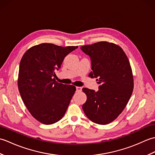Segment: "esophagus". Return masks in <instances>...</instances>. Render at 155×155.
<instances>
[{
  "label": "esophagus",
  "instance_id": "34e87169",
  "mask_svg": "<svg viewBox=\"0 0 155 155\" xmlns=\"http://www.w3.org/2000/svg\"><path fill=\"white\" fill-rule=\"evenodd\" d=\"M76 88H77V92H81L82 91V87H76Z\"/></svg>",
  "mask_w": 155,
  "mask_h": 155
}]
</instances>
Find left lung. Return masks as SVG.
I'll return each instance as SVG.
<instances>
[{"instance_id":"1","label":"left lung","mask_w":155,"mask_h":155,"mask_svg":"<svg viewBox=\"0 0 155 155\" xmlns=\"http://www.w3.org/2000/svg\"><path fill=\"white\" fill-rule=\"evenodd\" d=\"M91 60L89 77L98 78V91L83 88L87 101L83 105L88 119L107 124L118 117L133 93V76L129 61L123 49L112 42L102 41L81 47Z\"/></svg>"}]
</instances>
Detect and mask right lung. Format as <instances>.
Here are the masks:
<instances>
[{"label":"right lung","instance_id":"right-lung-1","mask_svg":"<svg viewBox=\"0 0 155 155\" xmlns=\"http://www.w3.org/2000/svg\"><path fill=\"white\" fill-rule=\"evenodd\" d=\"M77 48L42 43L30 48L22 56L18 78L19 93L32 116L42 124L57 123L67 110L76 87L58 83L54 77L64 57Z\"/></svg>","mask_w":155,"mask_h":155}]
</instances>
